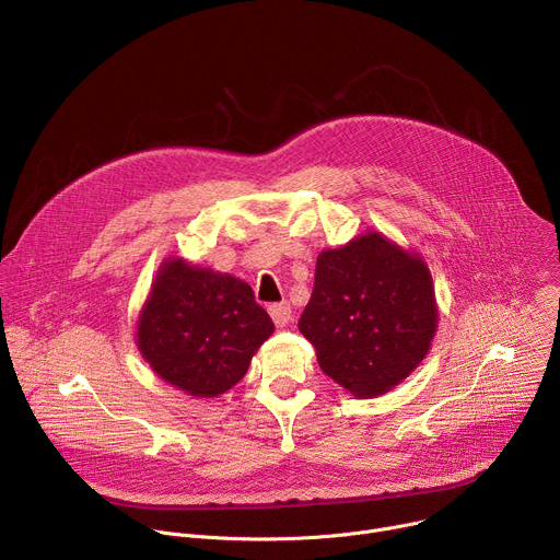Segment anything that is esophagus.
<instances>
[{"label":"esophagus","mask_w":560,"mask_h":560,"mask_svg":"<svg viewBox=\"0 0 560 560\" xmlns=\"http://www.w3.org/2000/svg\"><path fill=\"white\" fill-rule=\"evenodd\" d=\"M268 312H270V316H272V322H275V326L277 328H283L288 322H290V314H292V310H290V303H272L270 307H268Z\"/></svg>","instance_id":"1"}]
</instances>
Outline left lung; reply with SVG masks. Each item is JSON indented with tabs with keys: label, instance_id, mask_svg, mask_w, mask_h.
<instances>
[{
	"label": "left lung",
	"instance_id": "left-lung-1",
	"mask_svg": "<svg viewBox=\"0 0 560 560\" xmlns=\"http://www.w3.org/2000/svg\"><path fill=\"white\" fill-rule=\"evenodd\" d=\"M439 310L417 253L368 232L316 259L314 290L299 318L322 370L352 396L374 398L425 359Z\"/></svg>",
	"mask_w": 560,
	"mask_h": 560
}]
</instances>
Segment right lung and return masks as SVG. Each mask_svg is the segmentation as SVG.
<instances>
[{
	"label": "right lung",
	"mask_w": 560,
	"mask_h": 560,
	"mask_svg": "<svg viewBox=\"0 0 560 560\" xmlns=\"http://www.w3.org/2000/svg\"><path fill=\"white\" fill-rule=\"evenodd\" d=\"M272 332V318L246 281L168 259L141 307L137 348L156 376L210 398L244 378Z\"/></svg>",
	"instance_id": "obj_1"
}]
</instances>
